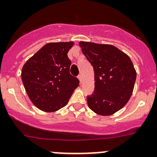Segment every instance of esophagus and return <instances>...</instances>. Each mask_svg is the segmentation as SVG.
<instances>
[{
    "label": "esophagus",
    "instance_id": "1",
    "mask_svg": "<svg viewBox=\"0 0 157 157\" xmlns=\"http://www.w3.org/2000/svg\"><path fill=\"white\" fill-rule=\"evenodd\" d=\"M78 79H79V80H80V84H82V82H83V77H82L81 74H80V75L78 76Z\"/></svg>",
    "mask_w": 157,
    "mask_h": 157
}]
</instances>
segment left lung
Instances as JSON below:
<instances>
[{"label": "left lung", "instance_id": "8db88e82", "mask_svg": "<svg viewBox=\"0 0 157 157\" xmlns=\"http://www.w3.org/2000/svg\"><path fill=\"white\" fill-rule=\"evenodd\" d=\"M94 68V91L87 96L88 107L101 116H110L126 105L133 92L136 71L131 59L111 44L79 42Z\"/></svg>", "mask_w": 157, "mask_h": 157}]
</instances>
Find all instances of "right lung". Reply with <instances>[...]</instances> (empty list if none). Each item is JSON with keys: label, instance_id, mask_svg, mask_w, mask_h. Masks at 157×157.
Returning <instances> with one entry per match:
<instances>
[{"label": "right lung", "instance_id": "add662e5", "mask_svg": "<svg viewBox=\"0 0 157 157\" xmlns=\"http://www.w3.org/2000/svg\"><path fill=\"white\" fill-rule=\"evenodd\" d=\"M73 41L45 44L28 59L22 70V83L29 99L44 112L58 111L68 103L79 80L70 73L67 56Z\"/></svg>", "mask_w": 157, "mask_h": 157}]
</instances>
